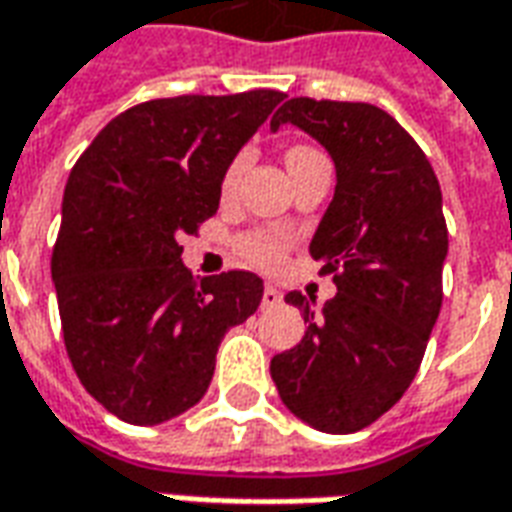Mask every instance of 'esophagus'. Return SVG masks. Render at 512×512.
Masks as SVG:
<instances>
[{
	"instance_id": "1",
	"label": "esophagus",
	"mask_w": 512,
	"mask_h": 512,
	"mask_svg": "<svg viewBox=\"0 0 512 512\" xmlns=\"http://www.w3.org/2000/svg\"><path fill=\"white\" fill-rule=\"evenodd\" d=\"M279 301H282V293H279L274 285H266V290H263V301H260V307L263 310H274V307H279Z\"/></svg>"
}]
</instances>
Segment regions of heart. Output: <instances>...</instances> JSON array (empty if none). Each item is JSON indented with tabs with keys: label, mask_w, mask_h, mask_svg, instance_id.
Instances as JSON below:
<instances>
[{
	"label": "heart",
	"mask_w": 512,
	"mask_h": 512,
	"mask_svg": "<svg viewBox=\"0 0 512 512\" xmlns=\"http://www.w3.org/2000/svg\"><path fill=\"white\" fill-rule=\"evenodd\" d=\"M312 147L296 145L288 150V161L296 156H304V153H310ZM241 167H244V156H238L227 167L224 172V189H230L238 175H241ZM241 252L244 257L257 268H277L282 260H285V252H288V235L285 233H252L246 235L244 241H241Z\"/></svg>",
	"instance_id": "b5f03b06"
}]
</instances>
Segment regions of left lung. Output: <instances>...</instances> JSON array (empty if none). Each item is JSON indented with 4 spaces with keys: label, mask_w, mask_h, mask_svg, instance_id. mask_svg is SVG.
<instances>
[{
    "label": "left lung",
    "mask_w": 512,
    "mask_h": 512,
    "mask_svg": "<svg viewBox=\"0 0 512 512\" xmlns=\"http://www.w3.org/2000/svg\"><path fill=\"white\" fill-rule=\"evenodd\" d=\"M285 123L318 139L337 169L310 244L337 296L321 315L299 290L285 296L307 332L271 359V378L307 425L356 433L403 397L439 318L447 257L439 180L406 128L373 104L290 98L271 131Z\"/></svg>",
    "instance_id": "obj_1"
}]
</instances>
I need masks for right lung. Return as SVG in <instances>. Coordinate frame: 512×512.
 <instances>
[{
  "label": "right lung",
  "instance_id": "right-lung-1",
  "mask_svg": "<svg viewBox=\"0 0 512 512\" xmlns=\"http://www.w3.org/2000/svg\"><path fill=\"white\" fill-rule=\"evenodd\" d=\"M279 101L249 90L131 106L71 169L51 255L62 337L84 389L123 422L197 406L227 329L260 307L257 274L194 282L178 241L216 213L224 172Z\"/></svg>",
  "mask_w": 512,
  "mask_h": 512
}]
</instances>
